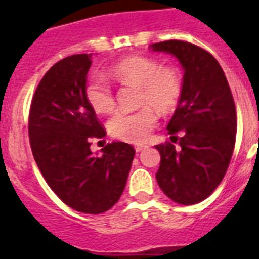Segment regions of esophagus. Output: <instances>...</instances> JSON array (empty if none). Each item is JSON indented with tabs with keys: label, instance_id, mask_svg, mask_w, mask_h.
<instances>
[{
	"label": "esophagus",
	"instance_id": "obj_1",
	"mask_svg": "<svg viewBox=\"0 0 259 259\" xmlns=\"http://www.w3.org/2000/svg\"><path fill=\"white\" fill-rule=\"evenodd\" d=\"M148 146L146 145H136V152H142V150H145Z\"/></svg>",
	"mask_w": 259,
	"mask_h": 259
}]
</instances>
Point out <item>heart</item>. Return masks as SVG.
Masks as SVG:
<instances>
[{"label":"heart","instance_id":"obj_1","mask_svg":"<svg viewBox=\"0 0 259 259\" xmlns=\"http://www.w3.org/2000/svg\"><path fill=\"white\" fill-rule=\"evenodd\" d=\"M109 78L121 84L140 86V103L150 105L162 114L176 107L181 95V80L177 72L161 67L156 60L144 56H130L110 67ZM91 109L98 114H107L114 109L113 89L102 75H93L84 89ZM145 106L137 111H118L109 121L113 137L126 142L140 144L148 140L157 122L154 110Z\"/></svg>","mask_w":259,"mask_h":259}]
</instances>
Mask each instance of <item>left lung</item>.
Listing matches in <instances>:
<instances>
[{"label":"left lung","mask_w":259,"mask_h":259,"mask_svg":"<svg viewBox=\"0 0 259 259\" xmlns=\"http://www.w3.org/2000/svg\"><path fill=\"white\" fill-rule=\"evenodd\" d=\"M149 48L175 56L184 71L179 105L166 126L180 148L156 145L161 156L156 179L170 200L196 204L217 189L229 168L237 133L233 95L217 59L200 47L168 40Z\"/></svg>","instance_id":"obj_1"}]
</instances>
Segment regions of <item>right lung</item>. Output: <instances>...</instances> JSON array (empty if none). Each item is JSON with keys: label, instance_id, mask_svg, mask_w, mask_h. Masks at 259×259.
Returning a JSON list of instances; mask_svg holds the SVG:
<instances>
[{"label": "right lung", "instance_id": "obj_1", "mask_svg": "<svg viewBox=\"0 0 259 259\" xmlns=\"http://www.w3.org/2000/svg\"><path fill=\"white\" fill-rule=\"evenodd\" d=\"M93 54L63 59L42 76L29 113L30 148L51 189L71 208L102 213L121 197L136 150L111 142L93 153L90 140L106 136L84 95Z\"/></svg>", "mask_w": 259, "mask_h": 259}]
</instances>
